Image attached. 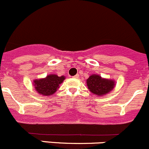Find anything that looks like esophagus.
Returning a JSON list of instances; mask_svg holds the SVG:
<instances>
[{
	"label": "esophagus",
	"mask_w": 149,
	"mask_h": 149,
	"mask_svg": "<svg viewBox=\"0 0 149 149\" xmlns=\"http://www.w3.org/2000/svg\"><path fill=\"white\" fill-rule=\"evenodd\" d=\"M79 75L78 74H77L76 75H74V76L73 77H74V78H76V79H77V78H79Z\"/></svg>",
	"instance_id": "obj_1"
}]
</instances>
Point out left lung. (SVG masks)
I'll use <instances>...</instances> for the list:
<instances>
[{"mask_svg": "<svg viewBox=\"0 0 149 149\" xmlns=\"http://www.w3.org/2000/svg\"><path fill=\"white\" fill-rule=\"evenodd\" d=\"M87 86L92 93L97 96H104L114 89L116 81L114 79L103 78L99 74H91L86 80Z\"/></svg>", "mask_w": 149, "mask_h": 149, "instance_id": "left-lung-1", "label": "left lung"}]
</instances>
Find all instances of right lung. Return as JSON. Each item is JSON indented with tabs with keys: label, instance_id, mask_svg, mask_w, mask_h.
I'll use <instances>...</instances> for the list:
<instances>
[{
	"label": "right lung",
	"instance_id": "right-lung-1",
	"mask_svg": "<svg viewBox=\"0 0 149 149\" xmlns=\"http://www.w3.org/2000/svg\"><path fill=\"white\" fill-rule=\"evenodd\" d=\"M65 77H59L55 74H48L46 77L33 80L35 91L42 96H50L56 93L59 88V85L63 82Z\"/></svg>",
	"mask_w": 149,
	"mask_h": 149
}]
</instances>
